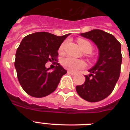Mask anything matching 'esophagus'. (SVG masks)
Returning a JSON list of instances; mask_svg holds the SVG:
<instances>
[{"instance_id": "obj_1", "label": "esophagus", "mask_w": 130, "mask_h": 130, "mask_svg": "<svg viewBox=\"0 0 130 130\" xmlns=\"http://www.w3.org/2000/svg\"><path fill=\"white\" fill-rule=\"evenodd\" d=\"M68 73H70V74H71L72 75H75V73H74V72H71V71H68Z\"/></svg>"}]
</instances>
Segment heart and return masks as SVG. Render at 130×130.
<instances>
[{
    "mask_svg": "<svg viewBox=\"0 0 130 130\" xmlns=\"http://www.w3.org/2000/svg\"><path fill=\"white\" fill-rule=\"evenodd\" d=\"M77 42L81 49L85 52L90 53L92 50V46L90 42L84 39H79ZM65 46V43H63L60 46L59 51L63 52ZM62 66L67 70H69L71 72H77L81 69L84 68L86 66V63L81 60H78L73 57H68L62 60L61 62Z\"/></svg>",
    "mask_w": 130,
    "mask_h": 130,
    "instance_id": "1",
    "label": "heart"
}]
</instances>
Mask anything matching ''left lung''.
Here are the masks:
<instances>
[{
  "label": "left lung",
  "mask_w": 130,
  "mask_h": 130,
  "mask_svg": "<svg viewBox=\"0 0 130 130\" xmlns=\"http://www.w3.org/2000/svg\"><path fill=\"white\" fill-rule=\"evenodd\" d=\"M81 36L94 42L99 49L97 63L85 75V81L76 86L78 94L85 100L97 102L105 99L114 90L120 73L122 56L121 44L112 34L94 29Z\"/></svg>",
  "instance_id": "1"
}]
</instances>
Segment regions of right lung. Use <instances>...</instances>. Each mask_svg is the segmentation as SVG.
I'll return each mask as SVG.
<instances>
[{
	"label": "right lung",
	"mask_w": 130,
	"mask_h": 130,
	"mask_svg": "<svg viewBox=\"0 0 130 130\" xmlns=\"http://www.w3.org/2000/svg\"><path fill=\"white\" fill-rule=\"evenodd\" d=\"M69 35L37 32L23 39L16 51L15 67L19 83L28 95L42 98L56 90L67 71L55 62V70L50 72L45 64L57 59L58 48Z\"/></svg>",
	"instance_id": "add662e5"
}]
</instances>
